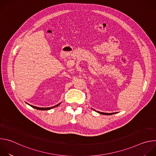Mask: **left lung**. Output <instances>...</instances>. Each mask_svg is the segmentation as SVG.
Returning <instances> with one entry per match:
<instances>
[{
  "mask_svg": "<svg viewBox=\"0 0 156 156\" xmlns=\"http://www.w3.org/2000/svg\"><path fill=\"white\" fill-rule=\"evenodd\" d=\"M97 112H98V113H99V114H102V115H112V114H115V113H112V114H109V113H104V112H99V111H97Z\"/></svg>",
  "mask_w": 156,
  "mask_h": 156,
  "instance_id": "1",
  "label": "left lung"
}]
</instances>
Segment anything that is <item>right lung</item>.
<instances>
[{"label":"right lung","instance_id":"add662e5","mask_svg":"<svg viewBox=\"0 0 156 156\" xmlns=\"http://www.w3.org/2000/svg\"><path fill=\"white\" fill-rule=\"evenodd\" d=\"M60 104H58V105H55V106H54V107H47V108H43V107H36V106H33V105H30V106L31 107H33V108H36V109H37V110H50V109H51V108H54V107H57V106H58V105H59ZM30 105V104H29Z\"/></svg>","mask_w":156,"mask_h":156}]
</instances>
